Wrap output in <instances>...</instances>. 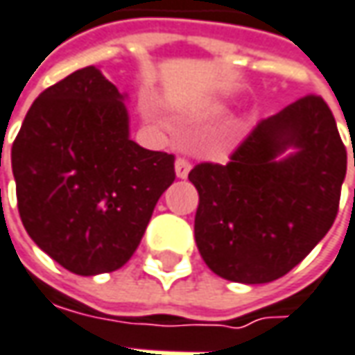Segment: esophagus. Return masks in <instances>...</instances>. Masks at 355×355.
Wrapping results in <instances>:
<instances>
[{
    "instance_id": "obj_1",
    "label": "esophagus",
    "mask_w": 355,
    "mask_h": 355,
    "mask_svg": "<svg viewBox=\"0 0 355 355\" xmlns=\"http://www.w3.org/2000/svg\"><path fill=\"white\" fill-rule=\"evenodd\" d=\"M175 173H177V178H187L190 173V163L187 159H177L175 163Z\"/></svg>"
}]
</instances>
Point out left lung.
<instances>
[{"label":"left lung","mask_w":355,"mask_h":355,"mask_svg":"<svg viewBox=\"0 0 355 355\" xmlns=\"http://www.w3.org/2000/svg\"><path fill=\"white\" fill-rule=\"evenodd\" d=\"M346 178V147L320 96L263 119L227 165L202 163L194 239L216 275L261 285L287 275L328 234Z\"/></svg>","instance_id":"8db88e82"}]
</instances>
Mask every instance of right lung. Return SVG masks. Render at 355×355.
<instances>
[{
    "label": "right lung",
    "mask_w": 355,
    "mask_h": 355,
    "mask_svg": "<svg viewBox=\"0 0 355 355\" xmlns=\"http://www.w3.org/2000/svg\"><path fill=\"white\" fill-rule=\"evenodd\" d=\"M128 94L86 67L46 88L11 147L21 222L70 273L123 267L173 180L175 157L129 137Z\"/></svg>",
    "instance_id": "1"
}]
</instances>
